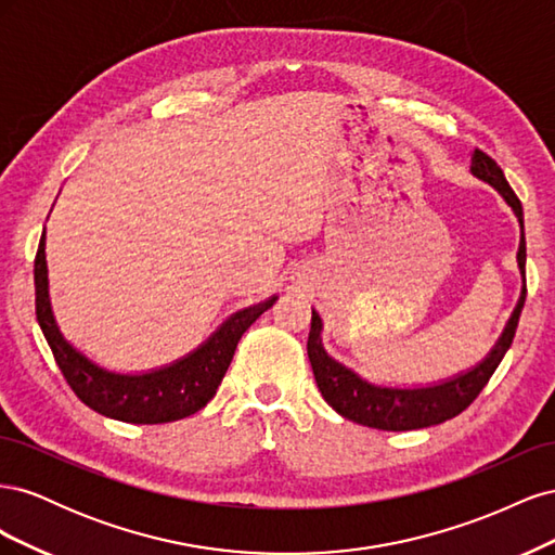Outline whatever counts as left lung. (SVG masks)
<instances>
[{
  "label": "left lung",
  "instance_id": "obj_1",
  "mask_svg": "<svg viewBox=\"0 0 555 555\" xmlns=\"http://www.w3.org/2000/svg\"><path fill=\"white\" fill-rule=\"evenodd\" d=\"M469 173L477 180L486 182L493 188L502 201L512 208L514 217L518 220L520 241L516 251V266L524 287H520L516 306L505 322V328L498 335L495 345L491 347L479 363L465 367V371L438 379L428 384H391V382H373L363 377L351 365L328 354L324 347V322L319 312L312 308V324L308 335V359L312 363V373L317 379L319 391L324 400L338 412L340 416L357 422L367 428L379 430H414L442 424L447 418L461 414L469 402H473L479 391L486 386L500 365L502 357L507 354L512 347L514 333L518 326L520 310L526 304V231H524V208H520L518 196L512 192L505 173L500 166L483 155L481 150H475L473 166Z\"/></svg>",
  "mask_w": 555,
  "mask_h": 555
}]
</instances>
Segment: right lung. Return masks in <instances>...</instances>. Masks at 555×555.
I'll list each match as a JSON object with an SVG mask.
<instances>
[{
  "mask_svg": "<svg viewBox=\"0 0 555 555\" xmlns=\"http://www.w3.org/2000/svg\"><path fill=\"white\" fill-rule=\"evenodd\" d=\"M35 287L39 326L64 379L90 410L127 424H169L206 408L217 393L241 335L278 300L273 294L229 314L196 349L171 363L141 373H120L92 361L62 333L50 304L46 229L35 259Z\"/></svg>",
  "mask_w": 555,
  "mask_h": 555,
  "instance_id": "add662e5",
  "label": "right lung"
}]
</instances>
